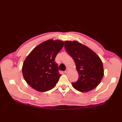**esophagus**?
Listing matches in <instances>:
<instances>
[{
    "mask_svg": "<svg viewBox=\"0 0 122 122\" xmlns=\"http://www.w3.org/2000/svg\"><path fill=\"white\" fill-rule=\"evenodd\" d=\"M68 71H69V70H68V69H66V70L65 71H64V73H68Z\"/></svg>",
    "mask_w": 122,
    "mask_h": 122,
    "instance_id": "obj_1",
    "label": "esophagus"
}]
</instances>
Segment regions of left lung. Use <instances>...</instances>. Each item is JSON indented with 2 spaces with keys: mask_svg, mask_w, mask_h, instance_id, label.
<instances>
[{
  "mask_svg": "<svg viewBox=\"0 0 122 122\" xmlns=\"http://www.w3.org/2000/svg\"><path fill=\"white\" fill-rule=\"evenodd\" d=\"M64 48L76 65L79 77L72 83L75 89L81 92L91 91L100 83L104 69L100 57L91 49L76 41H65Z\"/></svg>",
  "mask_w": 122,
  "mask_h": 122,
  "instance_id": "left-lung-1",
  "label": "left lung"
}]
</instances>
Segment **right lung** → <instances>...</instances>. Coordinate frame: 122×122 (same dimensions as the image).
Masks as SVG:
<instances>
[{"label":"right lung","instance_id":"1","mask_svg":"<svg viewBox=\"0 0 122 122\" xmlns=\"http://www.w3.org/2000/svg\"><path fill=\"white\" fill-rule=\"evenodd\" d=\"M63 45V41L59 40L44 41L33 49L25 59L22 74L33 89L46 92L55 86L61 75L54 60Z\"/></svg>","mask_w":122,"mask_h":122}]
</instances>
